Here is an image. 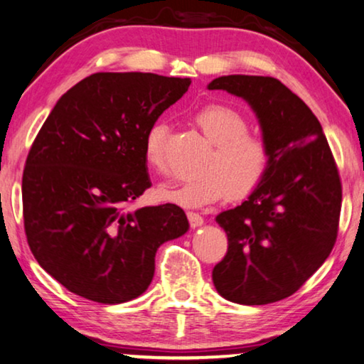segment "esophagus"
I'll list each match as a JSON object with an SVG mask.
<instances>
[{"label":"esophagus","mask_w":364,"mask_h":364,"mask_svg":"<svg viewBox=\"0 0 364 364\" xmlns=\"http://www.w3.org/2000/svg\"><path fill=\"white\" fill-rule=\"evenodd\" d=\"M186 215H188L189 225H191V227H199V225H203L204 219H203V215H200V214H198V213H193V210H188Z\"/></svg>","instance_id":"34e87169"}]
</instances>
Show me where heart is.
<instances>
[{
    "mask_svg": "<svg viewBox=\"0 0 364 364\" xmlns=\"http://www.w3.org/2000/svg\"><path fill=\"white\" fill-rule=\"evenodd\" d=\"M194 122L213 144L199 166L203 173L178 184H161L156 189L159 198L184 208H200L227 193L235 199L252 194L269 170L268 140L250 130L245 114L222 102L200 107L194 114ZM166 135L164 121H155L144 135V160L150 170L166 171Z\"/></svg>",
    "mask_w": 364,
    "mask_h": 364,
    "instance_id": "heart-1",
    "label": "heart"
}]
</instances>
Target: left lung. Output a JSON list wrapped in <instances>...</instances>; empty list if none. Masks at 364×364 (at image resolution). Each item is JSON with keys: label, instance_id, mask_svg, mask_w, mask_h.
Segmentation results:
<instances>
[{"label": "left lung", "instance_id": "8db88e82", "mask_svg": "<svg viewBox=\"0 0 364 364\" xmlns=\"http://www.w3.org/2000/svg\"><path fill=\"white\" fill-rule=\"evenodd\" d=\"M209 90L243 97L271 149L263 183L215 217L229 248L213 269L227 301L263 306L286 299L322 267L337 242L341 181L321 122L273 77L229 75Z\"/></svg>", "mask_w": 364, "mask_h": 364}]
</instances>
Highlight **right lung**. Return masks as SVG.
I'll list each match as a JSON object with an SVG mask.
<instances>
[{"mask_svg":"<svg viewBox=\"0 0 364 364\" xmlns=\"http://www.w3.org/2000/svg\"><path fill=\"white\" fill-rule=\"evenodd\" d=\"M191 80L93 73L70 88L41 127L23 173L31 252L73 294L101 304L139 297L161 243L188 230L176 204L129 205L150 188L144 135Z\"/></svg>","mask_w":364,"mask_h":364,"instance_id":"obj_1","label":"right lung"}]
</instances>
